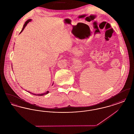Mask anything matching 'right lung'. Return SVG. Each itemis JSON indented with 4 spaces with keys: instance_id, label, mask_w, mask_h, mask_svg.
Listing matches in <instances>:
<instances>
[{
    "instance_id": "right-lung-1",
    "label": "right lung",
    "mask_w": 134,
    "mask_h": 134,
    "mask_svg": "<svg viewBox=\"0 0 134 134\" xmlns=\"http://www.w3.org/2000/svg\"><path fill=\"white\" fill-rule=\"evenodd\" d=\"M32 20V19H28V20H27L26 21V23H25V24H24V26H23V29H22V30L21 31V32H20V33H21V32H23V31L24 30V29H25V27H26V26L27 25V24L30 22V21H31ZM29 92H30V93H32V94H34V95H35V96H44V95H45V94H47L49 92V91H47V92H46L45 93H42V94H34V93H31V92H29V91H28Z\"/></svg>"
}]
</instances>
